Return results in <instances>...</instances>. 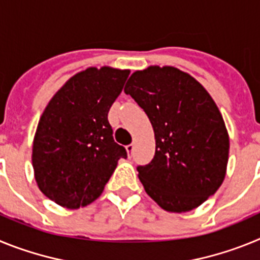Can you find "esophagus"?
<instances>
[{"label": "esophagus", "mask_w": 260, "mask_h": 260, "mask_svg": "<svg viewBox=\"0 0 260 260\" xmlns=\"http://www.w3.org/2000/svg\"><path fill=\"white\" fill-rule=\"evenodd\" d=\"M126 151H127L128 153H132L133 151H134V144H127V146H126Z\"/></svg>", "instance_id": "1"}]
</instances>
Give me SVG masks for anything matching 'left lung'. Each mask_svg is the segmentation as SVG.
Here are the masks:
<instances>
[{"label": "left lung", "instance_id": "obj_1", "mask_svg": "<svg viewBox=\"0 0 260 260\" xmlns=\"http://www.w3.org/2000/svg\"><path fill=\"white\" fill-rule=\"evenodd\" d=\"M153 127L152 161L138 167L144 190L168 212H189L217 191L226 173L229 135L207 89L173 66L133 73L125 86Z\"/></svg>", "mask_w": 260, "mask_h": 260}]
</instances>
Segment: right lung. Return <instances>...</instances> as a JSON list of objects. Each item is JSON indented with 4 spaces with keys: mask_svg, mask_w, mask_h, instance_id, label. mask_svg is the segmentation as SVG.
Returning <instances> with one entry per match:
<instances>
[{
    "mask_svg": "<svg viewBox=\"0 0 260 260\" xmlns=\"http://www.w3.org/2000/svg\"><path fill=\"white\" fill-rule=\"evenodd\" d=\"M130 70L88 68L50 99L39 121L32 167L39 189L66 208H79L102 195L125 147L113 139L108 112Z\"/></svg>",
    "mask_w": 260,
    "mask_h": 260,
    "instance_id": "obj_1",
    "label": "right lung"
}]
</instances>
